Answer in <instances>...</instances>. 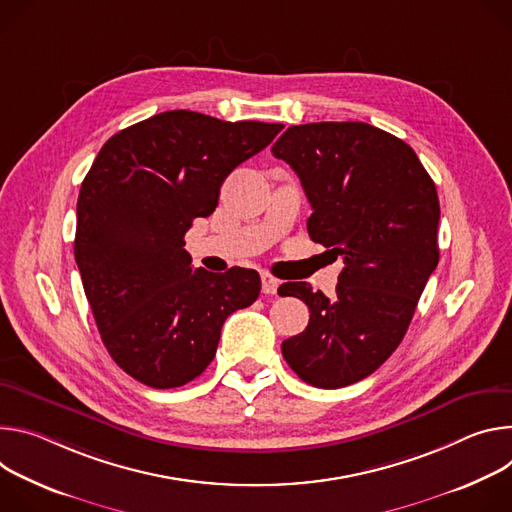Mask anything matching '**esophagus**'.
I'll use <instances>...</instances> for the list:
<instances>
[{
	"label": "esophagus",
	"mask_w": 512,
	"mask_h": 512,
	"mask_svg": "<svg viewBox=\"0 0 512 512\" xmlns=\"http://www.w3.org/2000/svg\"><path fill=\"white\" fill-rule=\"evenodd\" d=\"M260 278H262V293L264 295H276L278 280L272 274H268V272H262Z\"/></svg>",
	"instance_id": "34e87169"
}]
</instances>
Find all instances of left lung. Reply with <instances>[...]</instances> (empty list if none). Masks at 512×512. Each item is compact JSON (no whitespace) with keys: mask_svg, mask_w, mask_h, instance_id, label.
I'll use <instances>...</instances> for the list:
<instances>
[{"mask_svg":"<svg viewBox=\"0 0 512 512\" xmlns=\"http://www.w3.org/2000/svg\"><path fill=\"white\" fill-rule=\"evenodd\" d=\"M272 154L301 179L311 240L344 258L333 297L307 282L278 289L311 311L307 329L282 342V356L307 384L342 388L403 342L439 262L437 189L407 142L364 122L291 126Z\"/></svg>","mask_w":512,"mask_h":512,"instance_id":"left-lung-1","label":"left lung"}]
</instances>
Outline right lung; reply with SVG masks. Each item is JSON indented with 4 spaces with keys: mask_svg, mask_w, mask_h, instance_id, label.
<instances>
[{
    "mask_svg": "<svg viewBox=\"0 0 512 512\" xmlns=\"http://www.w3.org/2000/svg\"><path fill=\"white\" fill-rule=\"evenodd\" d=\"M282 124L162 111L113 134L81 185L75 260L103 346L152 388H177L211 364L221 325L260 295L256 270L193 268L185 234L209 217L232 170Z\"/></svg>",
    "mask_w": 512,
    "mask_h": 512,
    "instance_id": "obj_1",
    "label": "right lung"
}]
</instances>
